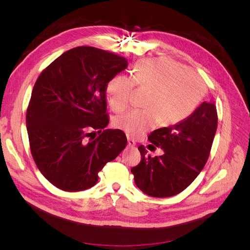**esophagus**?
I'll use <instances>...</instances> for the list:
<instances>
[{
  "label": "esophagus",
  "instance_id": "esophagus-1",
  "mask_svg": "<svg viewBox=\"0 0 250 250\" xmlns=\"http://www.w3.org/2000/svg\"><path fill=\"white\" fill-rule=\"evenodd\" d=\"M127 142H128V146L129 147H134L135 146V141L130 139V138H127Z\"/></svg>",
  "mask_w": 250,
  "mask_h": 250
}]
</instances>
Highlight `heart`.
Instances as JSON below:
<instances>
[{
    "label": "heart",
    "instance_id": "obj_1",
    "mask_svg": "<svg viewBox=\"0 0 250 250\" xmlns=\"http://www.w3.org/2000/svg\"><path fill=\"white\" fill-rule=\"evenodd\" d=\"M150 90L147 108L132 109L117 117L113 125L129 137L139 138L162 121L175 125L190 117L206 94V84L197 73L172 59H142L134 65L132 78L117 76L107 84L106 94L112 110L130 105L134 87Z\"/></svg>",
    "mask_w": 250,
    "mask_h": 250
}]
</instances>
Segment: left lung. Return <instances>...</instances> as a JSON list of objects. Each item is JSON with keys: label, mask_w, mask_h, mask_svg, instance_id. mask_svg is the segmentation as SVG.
Wrapping results in <instances>:
<instances>
[{"label": "left lung", "mask_w": 250, "mask_h": 250, "mask_svg": "<svg viewBox=\"0 0 250 250\" xmlns=\"http://www.w3.org/2000/svg\"><path fill=\"white\" fill-rule=\"evenodd\" d=\"M217 125L215 103L203 102L183 122L151 132L148 140L165 153L147 156L146 148L139 146L141 162L131 168L135 185L142 192L158 198L183 192L207 164Z\"/></svg>", "instance_id": "8db88e82"}]
</instances>
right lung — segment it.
Masks as SVG:
<instances>
[{"label":"right lung","instance_id":"obj_1","mask_svg":"<svg viewBox=\"0 0 250 250\" xmlns=\"http://www.w3.org/2000/svg\"><path fill=\"white\" fill-rule=\"evenodd\" d=\"M127 65L123 56L82 46L64 52L37 78L26 113L30 150L42 175L60 190L92 188L126 147L122 130L105 129V93ZM96 130L101 134L93 138Z\"/></svg>","mask_w":250,"mask_h":250}]
</instances>
